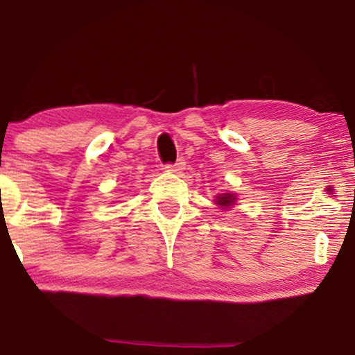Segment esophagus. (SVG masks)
I'll return each instance as SVG.
<instances>
[{
  "label": "esophagus",
  "mask_w": 355,
  "mask_h": 355,
  "mask_svg": "<svg viewBox=\"0 0 355 355\" xmlns=\"http://www.w3.org/2000/svg\"><path fill=\"white\" fill-rule=\"evenodd\" d=\"M185 167H187L185 159L180 157V159H178L177 162H175V164H168V165H165V170H168V172H175V173H178V172H182V170H185Z\"/></svg>",
  "instance_id": "obj_1"
}]
</instances>
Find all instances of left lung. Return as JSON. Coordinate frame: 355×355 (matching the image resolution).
<instances>
[{"label": "left lung", "mask_w": 355, "mask_h": 355, "mask_svg": "<svg viewBox=\"0 0 355 355\" xmlns=\"http://www.w3.org/2000/svg\"><path fill=\"white\" fill-rule=\"evenodd\" d=\"M214 202L220 207V209H229V207L235 206V202H237V195H235V193H230V191L220 193V195L216 196Z\"/></svg>", "instance_id": "obj_1"}]
</instances>
